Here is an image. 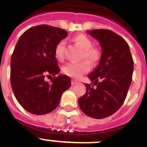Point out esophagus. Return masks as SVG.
<instances>
[{"mask_svg":"<svg viewBox=\"0 0 147 147\" xmlns=\"http://www.w3.org/2000/svg\"><path fill=\"white\" fill-rule=\"evenodd\" d=\"M77 83H78V81L75 80H72V82H71V84H72V85H75V84H77Z\"/></svg>","mask_w":147,"mask_h":147,"instance_id":"obj_1","label":"esophagus"}]
</instances>
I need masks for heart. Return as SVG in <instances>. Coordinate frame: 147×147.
Returning <instances> with one entry per match:
<instances>
[{"label":"heart","instance_id":"obj_1","mask_svg":"<svg viewBox=\"0 0 147 147\" xmlns=\"http://www.w3.org/2000/svg\"><path fill=\"white\" fill-rule=\"evenodd\" d=\"M73 40L83 49L82 58L88 60L90 63L95 64L100 57V52L97 48L92 47L90 39L83 34H79L73 38ZM65 41H60L55 47V54L57 59L62 60L65 57ZM90 69L89 63L87 61L81 62H69L62 67V72L72 78H79L83 74L86 73Z\"/></svg>","mask_w":147,"mask_h":147}]
</instances>
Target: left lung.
I'll return each mask as SVG.
<instances>
[{"label": "left lung", "instance_id": "left-lung-1", "mask_svg": "<svg viewBox=\"0 0 147 147\" xmlns=\"http://www.w3.org/2000/svg\"><path fill=\"white\" fill-rule=\"evenodd\" d=\"M88 33L99 42L102 54L97 67L88 75L86 92L78 99L81 111L94 119L108 117L121 108L132 80L134 60L127 42L109 29Z\"/></svg>", "mask_w": 147, "mask_h": 147}]
</instances>
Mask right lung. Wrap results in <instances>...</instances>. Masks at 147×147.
<instances>
[{
	"instance_id": "add662e5",
	"label": "right lung",
	"mask_w": 147,
	"mask_h": 147,
	"mask_svg": "<svg viewBox=\"0 0 147 147\" xmlns=\"http://www.w3.org/2000/svg\"><path fill=\"white\" fill-rule=\"evenodd\" d=\"M67 36L65 30L42 24L20 36L11 59V84L20 105L29 113L44 115L59 105L63 92L71 86L67 75H59L55 50ZM45 76H54L51 83Z\"/></svg>"
}]
</instances>
